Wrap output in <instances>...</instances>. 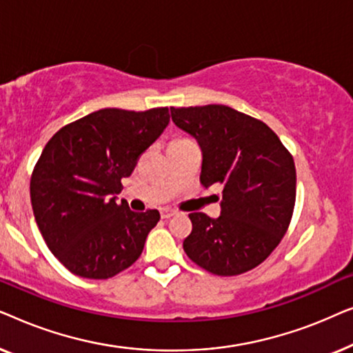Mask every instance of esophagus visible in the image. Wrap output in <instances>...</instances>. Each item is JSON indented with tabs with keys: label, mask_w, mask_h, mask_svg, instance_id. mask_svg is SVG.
<instances>
[{
	"label": "esophagus",
	"mask_w": 353,
	"mask_h": 353,
	"mask_svg": "<svg viewBox=\"0 0 353 353\" xmlns=\"http://www.w3.org/2000/svg\"><path fill=\"white\" fill-rule=\"evenodd\" d=\"M175 214H176V212L172 210V209H168V207H163V209H161V216H162V219H170V216H173Z\"/></svg>",
	"instance_id": "obj_1"
}]
</instances>
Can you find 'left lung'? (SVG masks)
<instances>
[{"label": "left lung", "instance_id": "left-lung-1", "mask_svg": "<svg viewBox=\"0 0 353 353\" xmlns=\"http://www.w3.org/2000/svg\"><path fill=\"white\" fill-rule=\"evenodd\" d=\"M178 128L202 149L201 183L221 186V215L192 212L183 241L188 257L219 276H234L263 262L281 243L296 204V165L278 134L228 105L170 108Z\"/></svg>", "mask_w": 353, "mask_h": 353}]
</instances>
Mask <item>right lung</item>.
<instances>
[{"label": "right lung", "mask_w": 353, "mask_h": 353, "mask_svg": "<svg viewBox=\"0 0 353 353\" xmlns=\"http://www.w3.org/2000/svg\"><path fill=\"white\" fill-rule=\"evenodd\" d=\"M170 122L168 108L101 109L62 127L30 180L38 230L77 276L108 279L137 262L161 214L133 212L115 194L138 159Z\"/></svg>", "instance_id": "right-lung-1"}]
</instances>
